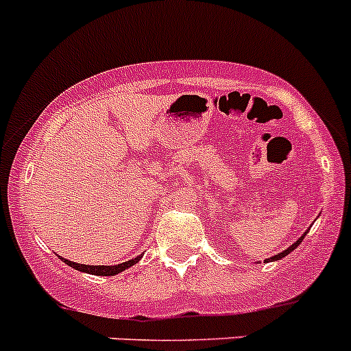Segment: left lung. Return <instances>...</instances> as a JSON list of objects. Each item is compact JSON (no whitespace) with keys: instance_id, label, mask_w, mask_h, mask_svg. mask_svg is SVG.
I'll return each instance as SVG.
<instances>
[{"instance_id":"left-lung-1","label":"left lung","mask_w":351,"mask_h":351,"mask_svg":"<svg viewBox=\"0 0 351 351\" xmlns=\"http://www.w3.org/2000/svg\"><path fill=\"white\" fill-rule=\"evenodd\" d=\"M304 236H306V234H304ZM304 236H302V238H299V239H297V241H295V243H293V244H292V246H289V247H287V250H285V251H282V253H278V254H275V256H271V258H270V260H280V258H284V256H287V254H289V253H290V251H293V250H295V247H297V246H299V244H300V243H302ZM270 260H265V261H270Z\"/></svg>"}]
</instances>
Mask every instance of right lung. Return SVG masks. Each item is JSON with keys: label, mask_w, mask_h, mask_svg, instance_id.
Listing matches in <instances>:
<instances>
[{"label": "right lung", "mask_w": 351, "mask_h": 351, "mask_svg": "<svg viewBox=\"0 0 351 351\" xmlns=\"http://www.w3.org/2000/svg\"><path fill=\"white\" fill-rule=\"evenodd\" d=\"M141 258H143V256H137V258H134V260L125 261V263L112 265V267H104V265H98V267H95V265H80V263H73V261L66 260V258H61V260L64 261L66 265H69V267H73L74 270L84 271V274L104 275V277H113V275L120 274V271H123V270H125V268H129V267H132V265H136L137 261L141 260Z\"/></svg>", "instance_id": "1"}]
</instances>
